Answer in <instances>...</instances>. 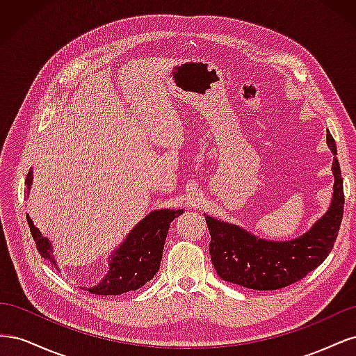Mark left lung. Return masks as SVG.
Listing matches in <instances>:
<instances>
[{
  "label": "left lung",
  "instance_id": "1",
  "mask_svg": "<svg viewBox=\"0 0 356 356\" xmlns=\"http://www.w3.org/2000/svg\"><path fill=\"white\" fill-rule=\"evenodd\" d=\"M327 145L334 156L330 208L298 238L261 239L238 224L203 213L211 234V260L222 281L257 291L285 288L315 270L328 257L341 224L344 195L341 170L336 157L337 147L330 132H327Z\"/></svg>",
  "mask_w": 356,
  "mask_h": 356
}]
</instances>
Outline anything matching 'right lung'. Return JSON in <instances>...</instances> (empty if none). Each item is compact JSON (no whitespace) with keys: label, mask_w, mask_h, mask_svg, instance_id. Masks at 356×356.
Instances as JSON below:
<instances>
[{"label":"right lung","mask_w":356,"mask_h":356,"mask_svg":"<svg viewBox=\"0 0 356 356\" xmlns=\"http://www.w3.org/2000/svg\"><path fill=\"white\" fill-rule=\"evenodd\" d=\"M26 196L32 184V169L26 175ZM184 212L182 209H156L139 221L129 232L126 239L108 257L110 270L98 285H93L89 293L96 296H120L135 291L152 281L159 272L163 246L170 222ZM32 238L37 243L40 255L49 260L58 270V263L53 254L51 242L42 236L34 222L26 215Z\"/></svg>","instance_id":"obj_1"}]
</instances>
